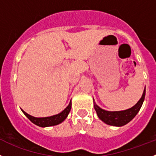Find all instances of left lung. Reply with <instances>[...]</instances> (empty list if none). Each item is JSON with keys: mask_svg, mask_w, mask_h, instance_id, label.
Listing matches in <instances>:
<instances>
[{"mask_svg": "<svg viewBox=\"0 0 156 156\" xmlns=\"http://www.w3.org/2000/svg\"><path fill=\"white\" fill-rule=\"evenodd\" d=\"M145 96V88L143 91L142 98H140L137 104L134 105L131 108L120 112H108L103 110L98 107L97 105L94 104V107L95 109L98 118L105 123L110 126H123L129 123L131 120L134 119L137 113L140 110Z\"/></svg>", "mask_w": 156, "mask_h": 156, "instance_id": "1", "label": "left lung"}]
</instances>
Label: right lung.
I'll use <instances>...</instances> for the list:
<instances>
[{
  "label": "right lung",
  "mask_w": 156,
  "mask_h": 156,
  "mask_svg": "<svg viewBox=\"0 0 156 156\" xmlns=\"http://www.w3.org/2000/svg\"><path fill=\"white\" fill-rule=\"evenodd\" d=\"M71 101H70L69 105H68V107L64 110L63 112H62L61 113L58 115H55L51 116V117H45V118H35L33 117V116L30 115L27 113H26L25 112H24L22 110L23 113L27 117V119L30 121L31 122H33L34 124L37 125V126H40V127H48V126H56V125L60 124L65 120L67 118L68 115L69 114L70 111H71Z\"/></svg>",
  "instance_id": "1"
}]
</instances>
